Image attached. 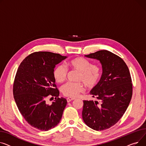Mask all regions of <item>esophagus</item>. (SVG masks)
I'll use <instances>...</instances> for the list:
<instances>
[{
    "instance_id": "obj_1",
    "label": "esophagus",
    "mask_w": 146,
    "mask_h": 146,
    "mask_svg": "<svg viewBox=\"0 0 146 146\" xmlns=\"http://www.w3.org/2000/svg\"><path fill=\"white\" fill-rule=\"evenodd\" d=\"M74 100H75L74 98H70V97H69V98H66V101H67L68 102H70V101H72Z\"/></svg>"
}]
</instances>
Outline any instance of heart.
I'll return each instance as SVG.
<instances>
[{
    "instance_id": "b5f03b06",
    "label": "heart",
    "mask_w": 146,
    "mask_h": 146,
    "mask_svg": "<svg viewBox=\"0 0 146 146\" xmlns=\"http://www.w3.org/2000/svg\"><path fill=\"white\" fill-rule=\"evenodd\" d=\"M72 70L79 72L77 76V81L75 83L68 82L64 85L61 88V91L64 96L75 98L84 91V84L88 88L94 87L99 82L102 74L101 67L98 64H91L87 59L77 57L67 62ZM68 70L66 68L62 65H57L53 71V76L58 82H63L66 78ZM82 82L81 83V82Z\"/></svg>"
}]
</instances>
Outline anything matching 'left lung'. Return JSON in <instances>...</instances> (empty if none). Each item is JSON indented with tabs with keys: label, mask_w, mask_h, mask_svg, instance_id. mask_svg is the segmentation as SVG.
I'll list each match as a JSON object with an SVG mask.
<instances>
[{
	"label": "left lung",
	"mask_w": 146,
	"mask_h": 146,
	"mask_svg": "<svg viewBox=\"0 0 146 146\" xmlns=\"http://www.w3.org/2000/svg\"><path fill=\"white\" fill-rule=\"evenodd\" d=\"M85 56L99 60L102 74L90 91V95L100 102L84 101L82 119L92 129L104 130L119 120L130 104L133 94L131 75L123 59L108 50Z\"/></svg>",
	"instance_id": "obj_1"
}]
</instances>
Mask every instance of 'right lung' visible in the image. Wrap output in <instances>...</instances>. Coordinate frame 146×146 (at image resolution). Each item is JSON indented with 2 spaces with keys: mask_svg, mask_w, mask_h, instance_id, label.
Instances as JSON below:
<instances>
[{
  "mask_svg": "<svg viewBox=\"0 0 146 146\" xmlns=\"http://www.w3.org/2000/svg\"><path fill=\"white\" fill-rule=\"evenodd\" d=\"M66 58L59 54L35 52L26 57L17 70L13 85L16 106L28 123L39 130L55 127L62 118L67 101L59 98L53 71ZM48 97L55 98L51 105L46 102Z\"/></svg>",
  "mask_w": 146,
  "mask_h": 146,
  "instance_id": "right-lung-1",
  "label": "right lung"
}]
</instances>
